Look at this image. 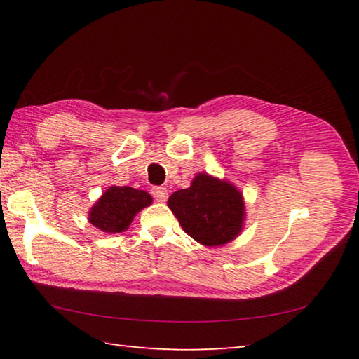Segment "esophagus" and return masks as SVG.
Returning <instances> with one entry per match:
<instances>
[{
  "label": "esophagus",
  "instance_id": "34e87169",
  "mask_svg": "<svg viewBox=\"0 0 359 359\" xmlns=\"http://www.w3.org/2000/svg\"><path fill=\"white\" fill-rule=\"evenodd\" d=\"M151 195L155 196L156 201L164 203V201H167V198H169V190H167L165 187H153Z\"/></svg>",
  "mask_w": 359,
  "mask_h": 359
}]
</instances>
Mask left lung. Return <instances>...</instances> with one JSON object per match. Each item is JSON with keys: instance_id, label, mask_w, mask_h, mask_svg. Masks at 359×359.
<instances>
[{"instance_id": "obj_1", "label": "left lung", "mask_w": 359, "mask_h": 359, "mask_svg": "<svg viewBox=\"0 0 359 359\" xmlns=\"http://www.w3.org/2000/svg\"><path fill=\"white\" fill-rule=\"evenodd\" d=\"M167 206L178 218L182 231L204 246H223L243 231V194L231 181L209 173H196L187 189L169 196Z\"/></svg>"}]
</instances>
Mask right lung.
<instances>
[{"mask_svg": "<svg viewBox=\"0 0 359 359\" xmlns=\"http://www.w3.org/2000/svg\"><path fill=\"white\" fill-rule=\"evenodd\" d=\"M151 195L128 186L108 187L88 212V222L105 233L126 232L137 212L150 206Z\"/></svg>", "mask_w": 359, "mask_h": 359, "instance_id": "right-lung-1", "label": "right lung"}]
</instances>
